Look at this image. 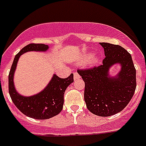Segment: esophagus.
Listing matches in <instances>:
<instances>
[{"label": "esophagus", "mask_w": 146, "mask_h": 146, "mask_svg": "<svg viewBox=\"0 0 146 146\" xmlns=\"http://www.w3.org/2000/svg\"><path fill=\"white\" fill-rule=\"evenodd\" d=\"M80 77V74H79L77 72H75V73H74V74H73V78H74V80H78V79H79Z\"/></svg>", "instance_id": "1"}]
</instances>
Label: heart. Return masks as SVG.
Returning a JSON list of instances; mask_svg holds the SVG:
<instances>
[{
  "mask_svg": "<svg viewBox=\"0 0 146 146\" xmlns=\"http://www.w3.org/2000/svg\"><path fill=\"white\" fill-rule=\"evenodd\" d=\"M89 57V55H86V56H85V57H83L82 59H83V60H86ZM98 60H99V57H98V56H95V57H93L92 58L91 63L92 64H96V63L98 61Z\"/></svg>",
  "mask_w": 146,
  "mask_h": 146,
  "instance_id": "b5f03b06",
  "label": "heart"
}]
</instances>
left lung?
<instances>
[{"label":"left lung","mask_w":146,"mask_h":146,"mask_svg":"<svg viewBox=\"0 0 146 146\" xmlns=\"http://www.w3.org/2000/svg\"><path fill=\"white\" fill-rule=\"evenodd\" d=\"M105 57L99 66L78 69L85 82L84 99L87 108L101 117L119 113L129 104L136 87V73L130 54L117 44L100 43ZM121 64L116 78H109V68L114 63Z\"/></svg>","instance_id":"left-lung-1"}]
</instances>
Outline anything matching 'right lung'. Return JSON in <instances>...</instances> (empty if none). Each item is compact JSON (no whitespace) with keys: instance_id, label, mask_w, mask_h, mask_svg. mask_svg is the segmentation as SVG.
I'll return each mask as SVG.
<instances>
[{"instance_id":"right-lung-1","label":"right lung","mask_w":146,"mask_h":146,"mask_svg":"<svg viewBox=\"0 0 146 146\" xmlns=\"http://www.w3.org/2000/svg\"><path fill=\"white\" fill-rule=\"evenodd\" d=\"M48 46L44 44H31L26 45L14 57L9 73V93L13 104L25 115L37 120H45L57 115L63 109L65 90L73 82V74L62 79L54 75L47 87L40 93L30 97L20 96L15 90L13 85V74L19 56L31 50L44 51Z\"/></svg>"}]
</instances>
